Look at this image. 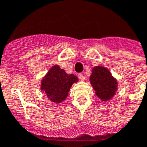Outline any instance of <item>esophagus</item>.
<instances>
[{"mask_svg": "<svg viewBox=\"0 0 147 147\" xmlns=\"http://www.w3.org/2000/svg\"><path fill=\"white\" fill-rule=\"evenodd\" d=\"M78 78L81 81H85V80H86V77H85V76L81 73L78 74Z\"/></svg>", "mask_w": 147, "mask_h": 147, "instance_id": "esophagus-1", "label": "esophagus"}]
</instances>
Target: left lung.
Segmentation results:
<instances>
[{
  "label": "left lung",
  "mask_w": 147,
  "mask_h": 147,
  "mask_svg": "<svg viewBox=\"0 0 147 147\" xmlns=\"http://www.w3.org/2000/svg\"><path fill=\"white\" fill-rule=\"evenodd\" d=\"M89 80L96 95L102 100H109L115 94L117 81L105 67L96 66L93 68Z\"/></svg>",
  "instance_id": "8db88e82"
}]
</instances>
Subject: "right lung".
<instances>
[{
  "label": "right lung",
  "mask_w": 147,
  "mask_h": 147,
  "mask_svg": "<svg viewBox=\"0 0 147 147\" xmlns=\"http://www.w3.org/2000/svg\"><path fill=\"white\" fill-rule=\"evenodd\" d=\"M78 81L73 74L68 75L63 69L55 65L49 69V72L41 81V89L47 96L55 103H61L68 96L70 87Z\"/></svg>",
  "instance_id": "obj_1"
}]
</instances>
